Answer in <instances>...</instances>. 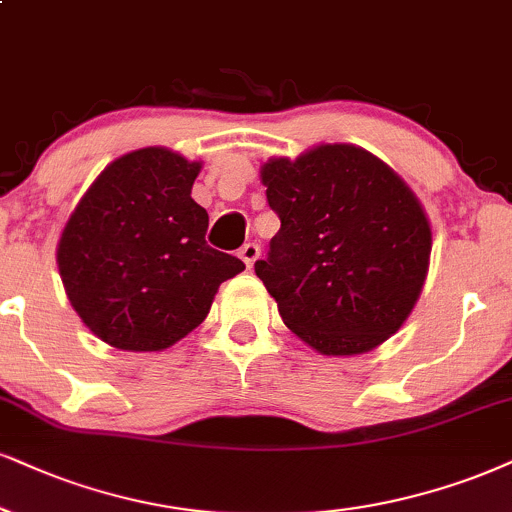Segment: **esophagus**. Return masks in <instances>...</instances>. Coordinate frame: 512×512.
Returning <instances> with one entry per match:
<instances>
[{"label":"esophagus","mask_w":512,"mask_h":512,"mask_svg":"<svg viewBox=\"0 0 512 512\" xmlns=\"http://www.w3.org/2000/svg\"><path fill=\"white\" fill-rule=\"evenodd\" d=\"M239 256H242V261L246 263V268H251L258 261V258H261V246L254 244V242L244 244L242 251H239Z\"/></svg>","instance_id":"34e87169"}]
</instances>
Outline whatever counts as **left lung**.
I'll return each mask as SVG.
<instances>
[{
  "mask_svg": "<svg viewBox=\"0 0 512 512\" xmlns=\"http://www.w3.org/2000/svg\"><path fill=\"white\" fill-rule=\"evenodd\" d=\"M261 182L280 230L256 261L282 323L323 356H358L401 330L425 287L432 227L406 180L356 144L273 156Z\"/></svg>",
  "mask_w": 512,
  "mask_h": 512,
  "instance_id": "obj_1",
  "label": "left lung"
}]
</instances>
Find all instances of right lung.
I'll list each match as a JSON object with an SVG mask.
<instances>
[{"label": "right lung", "mask_w": 512, "mask_h": 512, "mask_svg": "<svg viewBox=\"0 0 512 512\" xmlns=\"http://www.w3.org/2000/svg\"><path fill=\"white\" fill-rule=\"evenodd\" d=\"M201 161L144 147L111 161L63 227L56 263L94 337L123 351H163L204 323L239 258L206 244L192 199Z\"/></svg>", "instance_id": "add662e5"}]
</instances>
